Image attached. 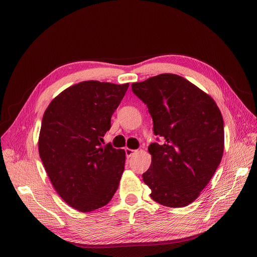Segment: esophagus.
I'll use <instances>...</instances> for the list:
<instances>
[{"instance_id":"obj_1","label":"esophagus","mask_w":257,"mask_h":257,"mask_svg":"<svg viewBox=\"0 0 257 257\" xmlns=\"http://www.w3.org/2000/svg\"><path fill=\"white\" fill-rule=\"evenodd\" d=\"M136 153V151H134L132 149H125V155H126V158H131L134 154Z\"/></svg>"}]
</instances>
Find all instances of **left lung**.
I'll return each mask as SVG.
<instances>
[{
  "label": "left lung",
  "mask_w": 257,
  "mask_h": 257,
  "mask_svg": "<svg viewBox=\"0 0 257 257\" xmlns=\"http://www.w3.org/2000/svg\"><path fill=\"white\" fill-rule=\"evenodd\" d=\"M132 90L148 105L154 133L152 164L142 175L151 198L166 207L191 204L208 184L224 153V121L212 97L184 77L164 73Z\"/></svg>",
  "instance_id": "8db88e82"
}]
</instances>
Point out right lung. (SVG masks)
Instances as JSON below:
<instances>
[{"instance_id": "right-lung-1", "label": "right lung", "mask_w": 257, "mask_h": 257, "mask_svg": "<svg viewBox=\"0 0 257 257\" xmlns=\"http://www.w3.org/2000/svg\"><path fill=\"white\" fill-rule=\"evenodd\" d=\"M127 88L81 81L58 94L44 113L40 157L59 197L78 211L101 208L118 189L125 152L100 141Z\"/></svg>"}]
</instances>
